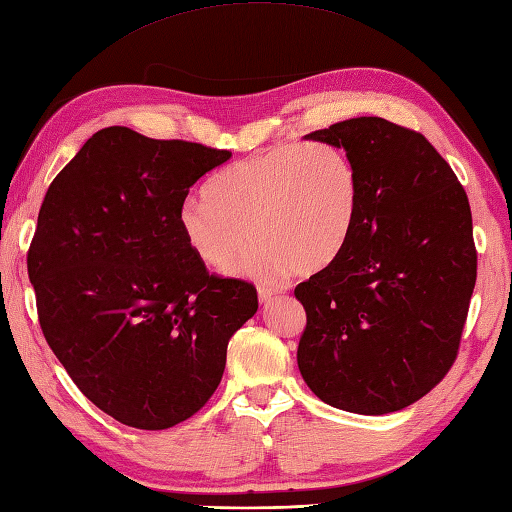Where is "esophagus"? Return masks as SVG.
Instances as JSON below:
<instances>
[{
	"mask_svg": "<svg viewBox=\"0 0 512 512\" xmlns=\"http://www.w3.org/2000/svg\"><path fill=\"white\" fill-rule=\"evenodd\" d=\"M280 291L278 289H274V287H258V298H260V302H271L276 298Z\"/></svg>",
	"mask_w": 512,
	"mask_h": 512,
	"instance_id": "1",
	"label": "esophagus"
}]
</instances>
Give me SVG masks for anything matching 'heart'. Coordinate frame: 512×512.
<instances>
[{
    "instance_id": "obj_1",
    "label": "heart",
    "mask_w": 512,
    "mask_h": 512,
    "mask_svg": "<svg viewBox=\"0 0 512 512\" xmlns=\"http://www.w3.org/2000/svg\"><path fill=\"white\" fill-rule=\"evenodd\" d=\"M206 197L188 199L179 210L190 252L221 271L249 236L243 269L274 280L291 269L313 274L342 254L357 223L361 184L344 149L315 142L225 166L208 181Z\"/></svg>"
}]
</instances>
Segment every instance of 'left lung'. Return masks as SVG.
I'll return each instance as SVG.
<instances>
[{
  "label": "left lung",
  "mask_w": 512,
  "mask_h": 512,
  "mask_svg": "<svg viewBox=\"0 0 512 512\" xmlns=\"http://www.w3.org/2000/svg\"><path fill=\"white\" fill-rule=\"evenodd\" d=\"M359 170V214L331 265L295 287L304 383L352 414H390L438 385L458 355L478 276L467 192L423 135L361 116L304 135Z\"/></svg>",
  "instance_id": "left-lung-1"
}]
</instances>
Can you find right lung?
I'll use <instances>...</instances> for the list:
<instances>
[{
	"instance_id": "right-lung-1",
	"label": "right lung",
	"mask_w": 512,
	"mask_h": 512,
	"mask_svg": "<svg viewBox=\"0 0 512 512\" xmlns=\"http://www.w3.org/2000/svg\"><path fill=\"white\" fill-rule=\"evenodd\" d=\"M230 157L107 127L45 192L28 252L39 324L78 390L122 425L199 412L258 311L254 285L210 276L179 227L190 186Z\"/></svg>"
}]
</instances>
